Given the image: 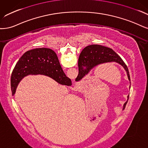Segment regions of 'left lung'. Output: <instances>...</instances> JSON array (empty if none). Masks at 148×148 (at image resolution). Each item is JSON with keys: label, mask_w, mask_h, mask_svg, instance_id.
Listing matches in <instances>:
<instances>
[{"label": "left lung", "mask_w": 148, "mask_h": 148, "mask_svg": "<svg viewBox=\"0 0 148 148\" xmlns=\"http://www.w3.org/2000/svg\"><path fill=\"white\" fill-rule=\"evenodd\" d=\"M112 61L116 62L124 68L127 71L128 80L130 81L129 71L122 59L112 49L99 45H88L81 51L78 61L79 74L75 80L79 81L82 79L95 66ZM127 103V101L123 104V109H125Z\"/></svg>", "instance_id": "8db88e82"}]
</instances>
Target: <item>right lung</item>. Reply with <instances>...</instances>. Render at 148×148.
<instances>
[{
	"instance_id": "right-lung-1",
	"label": "right lung",
	"mask_w": 148,
	"mask_h": 148,
	"mask_svg": "<svg viewBox=\"0 0 148 148\" xmlns=\"http://www.w3.org/2000/svg\"><path fill=\"white\" fill-rule=\"evenodd\" d=\"M43 74L58 83L67 85L69 78L62 69L55 52L50 49L39 48L27 51L19 59L11 76V89L15 95L19 82L29 74Z\"/></svg>"
}]
</instances>
